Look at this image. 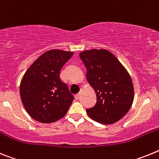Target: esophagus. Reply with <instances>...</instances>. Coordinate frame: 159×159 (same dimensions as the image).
I'll list each match as a JSON object with an SVG mask.
<instances>
[{
  "label": "esophagus",
  "instance_id": "1",
  "mask_svg": "<svg viewBox=\"0 0 159 159\" xmlns=\"http://www.w3.org/2000/svg\"><path fill=\"white\" fill-rule=\"evenodd\" d=\"M79 98H80V94H76V95H75V99H79Z\"/></svg>",
  "mask_w": 159,
  "mask_h": 159
}]
</instances>
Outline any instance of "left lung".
Here are the masks:
<instances>
[{"label": "left lung", "mask_w": 159, "mask_h": 159, "mask_svg": "<svg viewBox=\"0 0 159 159\" xmlns=\"http://www.w3.org/2000/svg\"><path fill=\"white\" fill-rule=\"evenodd\" d=\"M87 68V80L96 94V103L87 109L88 116L102 124H112L129 111L134 100V86L128 71L106 49L80 53Z\"/></svg>", "instance_id": "left-lung-1"}]
</instances>
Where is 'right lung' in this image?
Listing matches in <instances>:
<instances>
[{"instance_id": "add662e5", "label": "right lung", "mask_w": 159, "mask_h": 159, "mask_svg": "<svg viewBox=\"0 0 159 159\" xmlns=\"http://www.w3.org/2000/svg\"><path fill=\"white\" fill-rule=\"evenodd\" d=\"M73 52L49 50L36 59L25 73L20 85L22 103L29 116L50 123L64 117L74 97L60 78V70Z\"/></svg>"}]
</instances>
